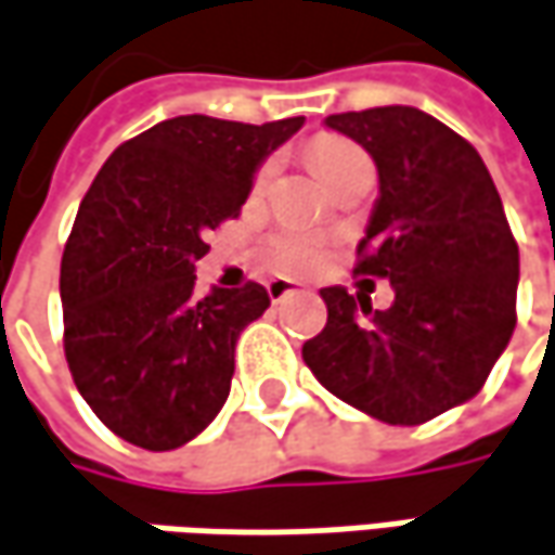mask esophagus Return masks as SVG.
<instances>
[{
  "label": "esophagus",
  "mask_w": 555,
  "mask_h": 555,
  "mask_svg": "<svg viewBox=\"0 0 555 555\" xmlns=\"http://www.w3.org/2000/svg\"><path fill=\"white\" fill-rule=\"evenodd\" d=\"M298 292V282H292V279H270L267 282V295L273 298V301H282V298H288V295H295Z\"/></svg>",
  "instance_id": "obj_1"
}]
</instances>
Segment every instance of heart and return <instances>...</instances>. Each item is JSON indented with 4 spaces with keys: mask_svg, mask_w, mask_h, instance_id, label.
I'll list each match as a JSON object with an SVG mask.
<instances>
[{
    "mask_svg": "<svg viewBox=\"0 0 555 555\" xmlns=\"http://www.w3.org/2000/svg\"><path fill=\"white\" fill-rule=\"evenodd\" d=\"M360 157H366L353 142L348 139H341V135H320L313 145H310V160H313V167H317V173L323 177L328 185L332 180L350 167L353 160H360ZM273 173H276V160H263L260 164V170H257V177H254V192H263L270 180H273ZM273 263H276L279 270H285V273H304V270H310L317 260H320V242H317V235H310V232H282L273 238Z\"/></svg>",
    "mask_w": 555,
    "mask_h": 555,
    "instance_id": "b5f03b06",
    "label": "heart"
}]
</instances>
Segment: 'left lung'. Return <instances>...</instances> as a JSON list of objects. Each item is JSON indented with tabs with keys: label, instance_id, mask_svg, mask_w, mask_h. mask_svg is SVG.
<instances>
[{
	"label": "left lung",
	"instance_id": "obj_1",
	"mask_svg": "<svg viewBox=\"0 0 555 555\" xmlns=\"http://www.w3.org/2000/svg\"><path fill=\"white\" fill-rule=\"evenodd\" d=\"M363 145L378 198L360 276L388 279L395 304L373 310L323 288L328 320L304 363L335 398L388 425H420L481 391L516 328L518 245L481 155L410 105L328 114Z\"/></svg>",
	"mask_w": 555,
	"mask_h": 555
}]
</instances>
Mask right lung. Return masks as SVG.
Masks as SVG:
<instances>
[{
    "mask_svg": "<svg viewBox=\"0 0 555 555\" xmlns=\"http://www.w3.org/2000/svg\"><path fill=\"white\" fill-rule=\"evenodd\" d=\"M304 117L160 120L105 160L61 254L64 357L92 413L124 441L173 450L230 398L235 341L263 285L195 295L205 238L238 217L263 157Z\"/></svg>",
    "mask_w": 555,
    "mask_h": 555,
    "instance_id": "add662e5",
    "label": "right lung"
}]
</instances>
